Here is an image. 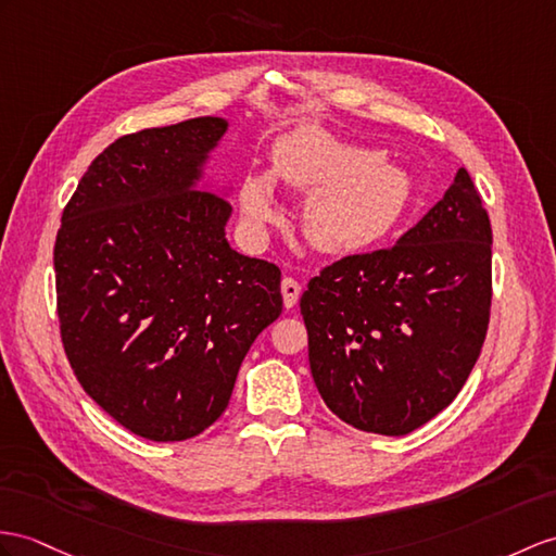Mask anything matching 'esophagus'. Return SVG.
Listing matches in <instances>:
<instances>
[{"instance_id":"obj_1","label":"esophagus","mask_w":556,"mask_h":556,"mask_svg":"<svg viewBox=\"0 0 556 556\" xmlns=\"http://www.w3.org/2000/svg\"><path fill=\"white\" fill-rule=\"evenodd\" d=\"M280 290H282V304H286V308H294L296 300H300V294H302L300 282L288 276V278H282Z\"/></svg>"}]
</instances>
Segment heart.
Listing matches in <instances>:
<instances>
[{"mask_svg": "<svg viewBox=\"0 0 556 556\" xmlns=\"http://www.w3.org/2000/svg\"><path fill=\"white\" fill-rule=\"evenodd\" d=\"M270 167L276 179L308 191L304 236L323 252L346 254L372 245L396 224L410 193L408 176L399 167L314 125L280 137ZM240 205L254 222L274 219V179L250 174L240 188Z\"/></svg>", "mask_w": 556, "mask_h": 556, "instance_id": "b5f03b06", "label": "heart"}]
</instances>
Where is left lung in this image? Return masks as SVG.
Returning a JSON list of instances; mask_svg holds the SVG:
<instances>
[{
  "mask_svg": "<svg viewBox=\"0 0 556 556\" xmlns=\"http://www.w3.org/2000/svg\"><path fill=\"white\" fill-rule=\"evenodd\" d=\"M491 219L469 172L396 245L308 280L300 308L325 405L361 431L410 434L465 387L491 318Z\"/></svg>",
  "mask_w": 556,
  "mask_h": 556,
  "instance_id": "obj_1",
  "label": "left lung"
}]
</instances>
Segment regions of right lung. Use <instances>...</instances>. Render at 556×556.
<instances>
[{"label":"right lung","instance_id":"add662e5","mask_svg":"<svg viewBox=\"0 0 556 556\" xmlns=\"http://www.w3.org/2000/svg\"><path fill=\"white\" fill-rule=\"evenodd\" d=\"M226 129L193 117L119 137L79 179L53 245L77 382L148 441L214 425L256 334L282 311L280 268L228 245L231 202L200 186Z\"/></svg>","mask_w":556,"mask_h":556}]
</instances>
